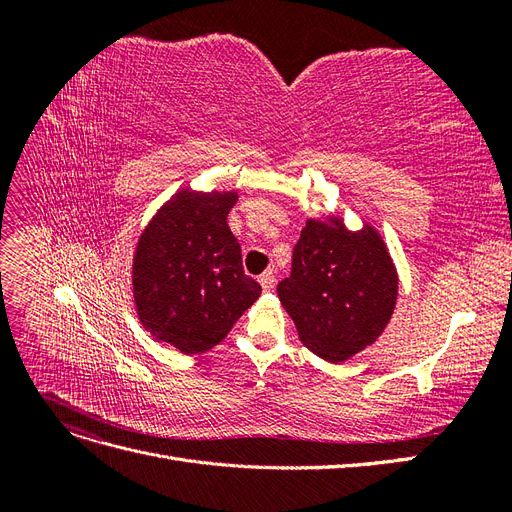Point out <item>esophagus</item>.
Wrapping results in <instances>:
<instances>
[{
	"mask_svg": "<svg viewBox=\"0 0 512 512\" xmlns=\"http://www.w3.org/2000/svg\"><path fill=\"white\" fill-rule=\"evenodd\" d=\"M258 282H260V286H262V290H273V284H275V275L271 273V271H265L262 273L260 277H258Z\"/></svg>",
	"mask_w": 512,
	"mask_h": 512,
	"instance_id": "34e87169",
	"label": "esophagus"
}]
</instances>
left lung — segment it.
Masks as SVG:
<instances>
[{"label": "left lung", "mask_w": 512, "mask_h": 512, "mask_svg": "<svg viewBox=\"0 0 512 512\" xmlns=\"http://www.w3.org/2000/svg\"><path fill=\"white\" fill-rule=\"evenodd\" d=\"M397 294L389 245L369 222L350 230L342 213L307 218L292 252V273L277 284L301 344L329 363L376 344Z\"/></svg>", "instance_id": "8db88e82"}]
</instances>
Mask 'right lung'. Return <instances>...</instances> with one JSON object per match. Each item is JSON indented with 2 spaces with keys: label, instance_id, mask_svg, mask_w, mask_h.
<instances>
[{
  "label": "right lung",
  "instance_id": "obj_1",
  "mask_svg": "<svg viewBox=\"0 0 512 512\" xmlns=\"http://www.w3.org/2000/svg\"><path fill=\"white\" fill-rule=\"evenodd\" d=\"M237 200V190L181 188L138 235L132 301L156 342L183 354L211 350L260 297L226 222Z\"/></svg>",
  "mask_w": 512,
  "mask_h": 512
}]
</instances>
